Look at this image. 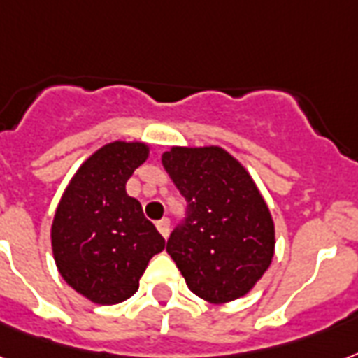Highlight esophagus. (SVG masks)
Returning a JSON list of instances; mask_svg holds the SVG:
<instances>
[{"label":"esophagus","mask_w":358,"mask_h":358,"mask_svg":"<svg viewBox=\"0 0 358 358\" xmlns=\"http://www.w3.org/2000/svg\"><path fill=\"white\" fill-rule=\"evenodd\" d=\"M155 225H157V231L163 234V238H167L169 233H171V220H169V217H163V220H159Z\"/></svg>","instance_id":"obj_1"}]
</instances>
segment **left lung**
Wrapping results in <instances>:
<instances>
[{
  "label": "left lung",
  "instance_id": "obj_1",
  "mask_svg": "<svg viewBox=\"0 0 358 358\" xmlns=\"http://www.w3.org/2000/svg\"><path fill=\"white\" fill-rule=\"evenodd\" d=\"M161 161L187 203L167 240L187 287L214 304L244 296L270 266L276 244L257 185L220 146L173 148Z\"/></svg>",
  "mask_w": 358,
  "mask_h": 358
}]
</instances>
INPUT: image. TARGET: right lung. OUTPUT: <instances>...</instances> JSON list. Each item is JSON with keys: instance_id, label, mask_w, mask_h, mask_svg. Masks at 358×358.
Wrapping results in <instances>:
<instances>
[{"instance_id": "obj_1", "label": "right lung", "mask_w": 358, "mask_h": 358, "mask_svg": "<svg viewBox=\"0 0 358 358\" xmlns=\"http://www.w3.org/2000/svg\"><path fill=\"white\" fill-rule=\"evenodd\" d=\"M148 157L143 143H110L97 150L67 185L52 223V252L65 282L95 304H118L165 238L146 220L125 184Z\"/></svg>"}]
</instances>
